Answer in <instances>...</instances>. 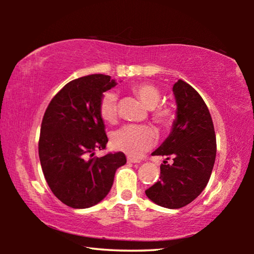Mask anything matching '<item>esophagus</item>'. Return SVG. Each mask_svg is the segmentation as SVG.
Wrapping results in <instances>:
<instances>
[{
	"label": "esophagus",
	"mask_w": 254,
	"mask_h": 254,
	"mask_svg": "<svg viewBox=\"0 0 254 254\" xmlns=\"http://www.w3.org/2000/svg\"><path fill=\"white\" fill-rule=\"evenodd\" d=\"M127 162H130V163H139L140 160H139V159H134V158L128 157L127 158Z\"/></svg>",
	"instance_id": "34e87169"
}]
</instances>
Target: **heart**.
<instances>
[{
    "mask_svg": "<svg viewBox=\"0 0 254 254\" xmlns=\"http://www.w3.org/2000/svg\"><path fill=\"white\" fill-rule=\"evenodd\" d=\"M133 92L147 109L152 111V118L163 127H168L175 119V111L168 105H159L161 94L157 87L150 84H139ZM118 94L107 91L100 101V114L105 122H114L118 114ZM156 142V133L147 126H124L112 134V144L115 149L131 157H140Z\"/></svg>",
    "mask_w": 254,
    "mask_h": 254,
    "instance_id": "b5f03b06",
    "label": "heart"
}]
</instances>
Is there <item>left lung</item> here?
<instances>
[{
	"instance_id": "left-lung-1",
	"label": "left lung",
	"mask_w": 254,
	"mask_h": 254,
	"mask_svg": "<svg viewBox=\"0 0 254 254\" xmlns=\"http://www.w3.org/2000/svg\"><path fill=\"white\" fill-rule=\"evenodd\" d=\"M176 119L167 139L153 156L174 157L173 165L163 161L160 180L145 190L154 204L182 208L200 195L207 185L216 157V136L209 111L200 95L179 79L173 87Z\"/></svg>"
}]
</instances>
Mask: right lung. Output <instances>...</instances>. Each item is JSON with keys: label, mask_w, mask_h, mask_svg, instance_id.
<instances>
[{"label": "right lung", "mask_w": 254, "mask_h": 254, "mask_svg": "<svg viewBox=\"0 0 254 254\" xmlns=\"http://www.w3.org/2000/svg\"><path fill=\"white\" fill-rule=\"evenodd\" d=\"M111 76L94 74L69 81L47 107L41 123L39 158L51 191L72 208H88L109 194L123 152L93 157L109 139L100 114L103 93L117 86Z\"/></svg>", "instance_id": "1"}]
</instances>
